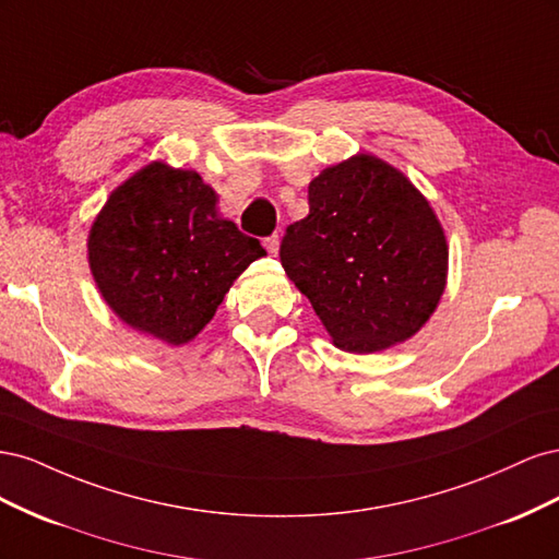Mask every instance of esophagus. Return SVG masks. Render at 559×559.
I'll return each instance as SVG.
<instances>
[{
  "instance_id": "1",
  "label": "esophagus",
  "mask_w": 559,
  "mask_h": 559,
  "mask_svg": "<svg viewBox=\"0 0 559 559\" xmlns=\"http://www.w3.org/2000/svg\"><path fill=\"white\" fill-rule=\"evenodd\" d=\"M263 247L267 249V253H273V257H275V253L280 251V238H277V235H270V238H265Z\"/></svg>"
}]
</instances>
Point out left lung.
I'll use <instances>...</instances> for the list:
<instances>
[{"mask_svg":"<svg viewBox=\"0 0 559 559\" xmlns=\"http://www.w3.org/2000/svg\"><path fill=\"white\" fill-rule=\"evenodd\" d=\"M308 200L280 259L333 345L373 354L408 341L448 284V240L429 200L373 154L321 170Z\"/></svg>","mask_w":559,"mask_h":559,"instance_id":"left-lung-1","label":"left lung"}]
</instances>
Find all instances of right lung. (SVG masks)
Returning a JSON list of instances; mask_svg holds the SVG:
<instances>
[{"label":"right lung","mask_w":559,"mask_h":559,"mask_svg":"<svg viewBox=\"0 0 559 559\" xmlns=\"http://www.w3.org/2000/svg\"><path fill=\"white\" fill-rule=\"evenodd\" d=\"M216 202L195 170L163 160L111 191L88 233V265L123 324L186 345L210 324L247 265L265 257Z\"/></svg>","instance_id":"add662e5"}]
</instances>
